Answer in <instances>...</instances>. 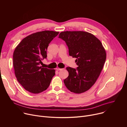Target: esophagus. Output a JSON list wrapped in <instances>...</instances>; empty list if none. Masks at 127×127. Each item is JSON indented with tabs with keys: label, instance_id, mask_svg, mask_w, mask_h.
Masks as SVG:
<instances>
[{
	"label": "esophagus",
	"instance_id": "1",
	"mask_svg": "<svg viewBox=\"0 0 127 127\" xmlns=\"http://www.w3.org/2000/svg\"><path fill=\"white\" fill-rule=\"evenodd\" d=\"M56 70H58V71H59V70H62V69L60 68H59V67H57V68H56Z\"/></svg>",
	"mask_w": 127,
	"mask_h": 127
}]
</instances>
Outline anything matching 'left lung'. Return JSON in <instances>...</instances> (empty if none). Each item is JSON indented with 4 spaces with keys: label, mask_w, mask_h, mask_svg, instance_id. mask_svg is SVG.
Here are the masks:
<instances>
[{
    "label": "left lung",
    "mask_w": 127,
    "mask_h": 127,
    "mask_svg": "<svg viewBox=\"0 0 127 127\" xmlns=\"http://www.w3.org/2000/svg\"><path fill=\"white\" fill-rule=\"evenodd\" d=\"M59 38L66 42L69 55L76 58L78 66L77 69L66 68L69 75L64 83L72 93H84L99 77L106 60V51L100 41L86 32H62Z\"/></svg>",
    "instance_id": "8db88e82"
}]
</instances>
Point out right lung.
Returning <instances> with one entry per match:
<instances>
[{
  "label": "right lung",
  "instance_id": "obj_1",
  "mask_svg": "<svg viewBox=\"0 0 127 127\" xmlns=\"http://www.w3.org/2000/svg\"><path fill=\"white\" fill-rule=\"evenodd\" d=\"M59 32L44 31L32 33L15 48L13 54V65L15 77L27 91L39 94L50 85L55 69L42 67V60L46 58L49 44Z\"/></svg>",
  "mask_w": 127,
  "mask_h": 127
}]
</instances>
